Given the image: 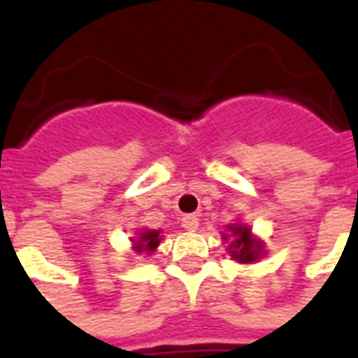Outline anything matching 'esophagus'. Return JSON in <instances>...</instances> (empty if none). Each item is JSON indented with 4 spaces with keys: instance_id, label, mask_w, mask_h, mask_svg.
I'll return each instance as SVG.
<instances>
[{
    "instance_id": "34e87169",
    "label": "esophagus",
    "mask_w": 358,
    "mask_h": 358,
    "mask_svg": "<svg viewBox=\"0 0 358 358\" xmlns=\"http://www.w3.org/2000/svg\"><path fill=\"white\" fill-rule=\"evenodd\" d=\"M182 228H186L187 232H195L199 228V218H197V215H184L182 217Z\"/></svg>"
}]
</instances>
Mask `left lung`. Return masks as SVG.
Listing matches in <instances>:
<instances>
[{
  "mask_svg": "<svg viewBox=\"0 0 358 358\" xmlns=\"http://www.w3.org/2000/svg\"><path fill=\"white\" fill-rule=\"evenodd\" d=\"M228 236L222 234V240L228 241L230 238V245H228V253L232 257L234 261H238L241 264H249L259 261L263 253V241L257 240L255 236L251 234L245 224H230L226 226Z\"/></svg>",
  "mask_w": 358,
  "mask_h": 358,
  "instance_id": "1",
  "label": "left lung"
}]
</instances>
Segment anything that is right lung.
<instances>
[{
    "label": "right lung",
    "mask_w": 358,
    "mask_h": 358,
    "mask_svg": "<svg viewBox=\"0 0 358 358\" xmlns=\"http://www.w3.org/2000/svg\"><path fill=\"white\" fill-rule=\"evenodd\" d=\"M161 240H163L161 230H140V236H138V238H132L134 251L149 255V253H153V251L159 248Z\"/></svg>",
    "instance_id": "1"
}]
</instances>
